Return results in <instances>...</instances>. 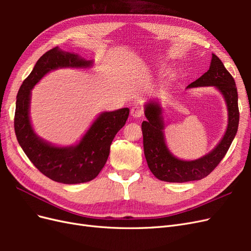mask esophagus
Returning <instances> with one entry per match:
<instances>
[{
	"mask_svg": "<svg viewBox=\"0 0 251 251\" xmlns=\"http://www.w3.org/2000/svg\"><path fill=\"white\" fill-rule=\"evenodd\" d=\"M142 114H143V109L140 107V105L136 104V105H134V107L131 109V115H132L133 117H135V118L142 116Z\"/></svg>",
	"mask_w": 251,
	"mask_h": 251,
	"instance_id": "esophagus-1",
	"label": "esophagus"
}]
</instances>
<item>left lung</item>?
I'll return each mask as SVG.
<instances>
[{
    "mask_svg": "<svg viewBox=\"0 0 251 251\" xmlns=\"http://www.w3.org/2000/svg\"><path fill=\"white\" fill-rule=\"evenodd\" d=\"M204 86H215L224 96L228 109V126L224 137L215 150L194 161L180 160L171 154L164 141L161 107L156 101L146 104L144 113L148 120L141 125L143 150L151 172L159 180L187 182L208 176L221 162L237 134L240 119L237 87L231 74L216 54H212L209 70L187 88Z\"/></svg>",
    "mask_w": 251,
    "mask_h": 251,
    "instance_id": "left-lung-1",
    "label": "left lung"
}]
</instances>
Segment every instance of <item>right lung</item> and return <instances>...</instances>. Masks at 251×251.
<instances>
[{
    "mask_svg": "<svg viewBox=\"0 0 251 251\" xmlns=\"http://www.w3.org/2000/svg\"><path fill=\"white\" fill-rule=\"evenodd\" d=\"M91 64L74 53L52 48L39 58L17 95L14 131L20 146L37 170L59 183H83L97 177L108 160L111 143L126 125L130 110L124 108L100 114L77 146L57 148L43 141L33 132L29 119L30 94L49 71L64 67L87 68Z\"/></svg>",
    "mask_w": 251,
    "mask_h": 251,
    "instance_id": "obj_1",
    "label": "right lung"
}]
</instances>
